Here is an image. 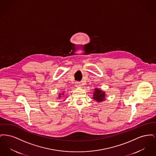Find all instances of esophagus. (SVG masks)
Wrapping results in <instances>:
<instances>
[{"label":"esophagus","instance_id":"esophagus-1","mask_svg":"<svg viewBox=\"0 0 156 156\" xmlns=\"http://www.w3.org/2000/svg\"><path fill=\"white\" fill-rule=\"evenodd\" d=\"M75 83H76V84H75V86H76L77 88H80V87H81V84L80 83V82H76Z\"/></svg>","mask_w":156,"mask_h":156}]
</instances>
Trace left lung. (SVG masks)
<instances>
[{
  "mask_svg": "<svg viewBox=\"0 0 156 156\" xmlns=\"http://www.w3.org/2000/svg\"><path fill=\"white\" fill-rule=\"evenodd\" d=\"M93 94V99L97 102H102L105 100V92L98 88H95Z\"/></svg>",
  "mask_w": 156,
  "mask_h": 156,
  "instance_id": "8db88e82",
  "label": "left lung"
}]
</instances>
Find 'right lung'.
Wrapping results in <instances>:
<instances>
[{"label": "right lung", "instance_id": "right-lung-1", "mask_svg": "<svg viewBox=\"0 0 156 156\" xmlns=\"http://www.w3.org/2000/svg\"><path fill=\"white\" fill-rule=\"evenodd\" d=\"M64 92H62V94H59L58 98H60L61 97H62V96H64Z\"/></svg>", "mask_w": 156, "mask_h": 156}]
</instances>
